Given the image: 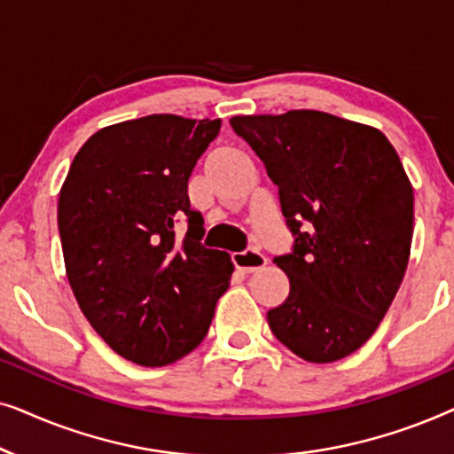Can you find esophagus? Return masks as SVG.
<instances>
[{"label":"esophagus","mask_w":454,"mask_h":454,"mask_svg":"<svg viewBox=\"0 0 454 454\" xmlns=\"http://www.w3.org/2000/svg\"><path fill=\"white\" fill-rule=\"evenodd\" d=\"M231 260L235 264V269L241 272H256L260 269H264L266 264V256L256 247H247L244 252H235L231 254Z\"/></svg>","instance_id":"34e87169"}]
</instances>
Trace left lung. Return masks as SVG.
Instances as JSON below:
<instances>
[{
    "label": "left lung",
    "instance_id": "8db88e82",
    "mask_svg": "<svg viewBox=\"0 0 454 454\" xmlns=\"http://www.w3.org/2000/svg\"><path fill=\"white\" fill-rule=\"evenodd\" d=\"M278 188L291 252L275 256L289 295L269 309L275 337L306 362L357 351L380 325L405 277L413 188L380 129L322 111L235 115Z\"/></svg>",
    "mask_w": 454,
    "mask_h": 454
}]
</instances>
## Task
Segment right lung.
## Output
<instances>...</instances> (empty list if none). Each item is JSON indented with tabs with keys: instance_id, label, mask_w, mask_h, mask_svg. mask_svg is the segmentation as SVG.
Listing matches in <instances>:
<instances>
[{
	"instance_id": "obj_1",
	"label": "right lung",
	"mask_w": 454,
	"mask_h": 454,
	"mask_svg": "<svg viewBox=\"0 0 454 454\" xmlns=\"http://www.w3.org/2000/svg\"><path fill=\"white\" fill-rule=\"evenodd\" d=\"M221 120L146 115L98 129L59 192L66 272L90 326L115 353L167 365L207 337L233 264L202 246L188 179ZM186 223L179 239L175 227Z\"/></svg>"
}]
</instances>
